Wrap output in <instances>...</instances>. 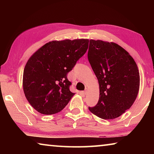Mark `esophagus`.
<instances>
[{"label":"esophagus","mask_w":154,"mask_h":154,"mask_svg":"<svg viewBox=\"0 0 154 154\" xmlns=\"http://www.w3.org/2000/svg\"><path fill=\"white\" fill-rule=\"evenodd\" d=\"M88 88H85V90H84V91H83V92H82V93L83 94V95H84V96H85V95H86V94H87V92H88Z\"/></svg>","instance_id":"1"}]
</instances>
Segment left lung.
<instances>
[{"label": "left lung", "mask_w": 154, "mask_h": 154, "mask_svg": "<svg viewBox=\"0 0 154 154\" xmlns=\"http://www.w3.org/2000/svg\"><path fill=\"white\" fill-rule=\"evenodd\" d=\"M88 57L100 90L97 105L88 109L104 119L118 118L131 107L139 93L136 62L117 43L101 40H90Z\"/></svg>", "instance_id": "obj_1"}]
</instances>
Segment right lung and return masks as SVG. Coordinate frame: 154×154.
<instances>
[{"label": "right lung", "mask_w": 154, "mask_h": 154, "mask_svg": "<svg viewBox=\"0 0 154 154\" xmlns=\"http://www.w3.org/2000/svg\"><path fill=\"white\" fill-rule=\"evenodd\" d=\"M89 40L52 41L28 59L23 74L26 98L35 110L44 115L61 111L73 96L67 79L77 61L84 55Z\"/></svg>", "instance_id": "right-lung-1"}]
</instances>
